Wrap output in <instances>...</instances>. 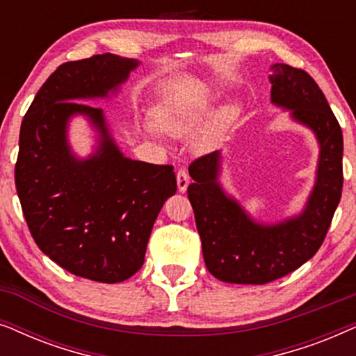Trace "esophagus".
Here are the masks:
<instances>
[{
    "label": "esophagus",
    "instance_id": "1",
    "mask_svg": "<svg viewBox=\"0 0 356 356\" xmlns=\"http://www.w3.org/2000/svg\"><path fill=\"white\" fill-rule=\"evenodd\" d=\"M177 183H178V191L184 193L189 186V175L186 170H178L177 173Z\"/></svg>",
    "mask_w": 356,
    "mask_h": 356
}]
</instances>
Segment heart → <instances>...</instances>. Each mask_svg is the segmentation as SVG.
<instances>
[{"mask_svg":"<svg viewBox=\"0 0 356 356\" xmlns=\"http://www.w3.org/2000/svg\"><path fill=\"white\" fill-rule=\"evenodd\" d=\"M212 99V92L206 86L165 97L154 106V123L145 121L143 124L144 134L154 140H162L163 134L170 138H184L191 134L211 113ZM240 115L241 106L236 102H228L213 110L194 138L193 149L199 154L217 149Z\"/></svg>","mask_w":356,"mask_h":356,"instance_id":"obj_1","label":"heart"}]
</instances>
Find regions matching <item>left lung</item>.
Returning <instances> with one entry per match:
<instances>
[{
    "instance_id": "1",
    "label": "left lung",
    "mask_w": 356,
    "mask_h": 356,
    "mask_svg": "<svg viewBox=\"0 0 356 356\" xmlns=\"http://www.w3.org/2000/svg\"><path fill=\"white\" fill-rule=\"evenodd\" d=\"M270 104L308 128L319 147L316 178L303 209L277 222L254 218L220 181V150L189 167L188 186L206 266L227 284L264 285L309 261L323 245L342 196V129L308 72L275 63Z\"/></svg>"
}]
</instances>
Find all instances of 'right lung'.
<instances>
[{
    "label": "right lung",
    "mask_w": 356,
    "mask_h": 356,
    "mask_svg": "<svg viewBox=\"0 0 356 356\" xmlns=\"http://www.w3.org/2000/svg\"><path fill=\"white\" fill-rule=\"evenodd\" d=\"M139 65L111 53L65 63L37 92L19 134L16 189L33 240L63 269L102 284L143 267L155 218L177 193L173 167L126 157L105 111L81 104L111 100ZM77 115L96 134L87 158L69 143Z\"/></svg>",
    "instance_id": "1"
}]
</instances>
